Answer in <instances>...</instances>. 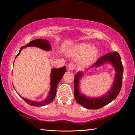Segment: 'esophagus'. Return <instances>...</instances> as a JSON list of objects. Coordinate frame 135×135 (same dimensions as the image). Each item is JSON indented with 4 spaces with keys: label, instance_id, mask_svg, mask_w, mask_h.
<instances>
[{
    "label": "esophagus",
    "instance_id": "esophagus-1",
    "mask_svg": "<svg viewBox=\"0 0 135 135\" xmlns=\"http://www.w3.org/2000/svg\"><path fill=\"white\" fill-rule=\"evenodd\" d=\"M75 68H76V65L73 63H71V64H70L69 65H68V69L70 70H74Z\"/></svg>",
    "mask_w": 135,
    "mask_h": 135
}]
</instances>
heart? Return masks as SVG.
<instances>
[{"label":"heart","instance_id":"obj_1","mask_svg":"<svg viewBox=\"0 0 135 135\" xmlns=\"http://www.w3.org/2000/svg\"><path fill=\"white\" fill-rule=\"evenodd\" d=\"M97 49L91 46L88 43H80L76 46L72 50L71 53L74 56H80L83 54L80 58L81 63L87 64L92 62L97 54Z\"/></svg>","mask_w":135,"mask_h":135}]
</instances>
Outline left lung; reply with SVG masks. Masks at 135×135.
Returning <instances> with one entry per match:
<instances>
[{
	"instance_id": "obj_1",
	"label": "left lung",
	"mask_w": 135,
	"mask_h": 135,
	"mask_svg": "<svg viewBox=\"0 0 135 135\" xmlns=\"http://www.w3.org/2000/svg\"><path fill=\"white\" fill-rule=\"evenodd\" d=\"M110 62L115 68L116 71L115 77L114 79L113 87L103 97L98 98H87L80 94L79 90V79L82 76L81 73L79 72L74 77V98L76 101L84 108L88 109H99L110 103L115 99L120 92L123 82V66L121 61L119 54L117 52H110L107 54L98 59L97 62L92 65L95 67L103 64L105 62Z\"/></svg>"
}]
</instances>
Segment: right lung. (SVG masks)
I'll return each mask as SVG.
<instances>
[{
    "instance_id": "obj_1",
    "label": "right lung",
    "mask_w": 135,
    "mask_h": 135,
    "mask_svg": "<svg viewBox=\"0 0 135 135\" xmlns=\"http://www.w3.org/2000/svg\"><path fill=\"white\" fill-rule=\"evenodd\" d=\"M26 46H36L37 47H39L40 49H42L45 51H50L51 49V45L49 41L46 39H42V38H38V39H36L34 40H32L31 42L28 43V44L26 45ZM25 47L24 46H22L20 48L19 53L18 54L17 56L19 55V54L21 52V50ZM16 56V57H17ZM65 66H64L62 68H53L52 70L51 73V90H50L49 94L48 97L46 99L43 100V101L41 102H37L35 101V100H28L26 99L23 97L20 96L22 99H23L25 102L29 105L32 106H36V107H42L44 106L45 105H47L53 100L56 96V88L58 86V84L59 82L63 77L64 74L65 73Z\"/></svg>"
}]
</instances>
